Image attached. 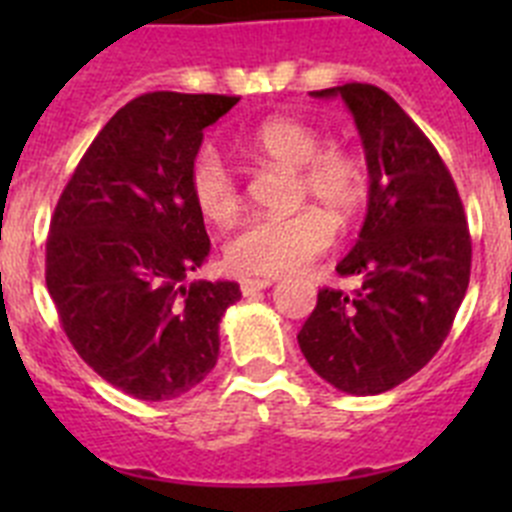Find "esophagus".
<instances>
[{"label":"esophagus","instance_id":"esophagus-1","mask_svg":"<svg viewBox=\"0 0 512 512\" xmlns=\"http://www.w3.org/2000/svg\"><path fill=\"white\" fill-rule=\"evenodd\" d=\"M274 284V279H266V277H246L241 279V292L243 295H256V292H261V289L271 287Z\"/></svg>","mask_w":512,"mask_h":512}]
</instances>
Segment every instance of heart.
Masks as SVG:
<instances>
[{
	"instance_id": "1",
	"label": "heart",
	"mask_w": 512,
	"mask_h": 512,
	"mask_svg": "<svg viewBox=\"0 0 512 512\" xmlns=\"http://www.w3.org/2000/svg\"><path fill=\"white\" fill-rule=\"evenodd\" d=\"M246 148L287 169H297V197L318 200L338 223H351L369 200V171L356 153L325 148L323 135L297 117H269L253 130ZM189 192L212 223H228L241 207V189L223 158L202 148L189 169ZM333 241V220L318 207L284 217H251L225 241L223 259L235 274L279 277L307 264Z\"/></svg>"
}]
</instances>
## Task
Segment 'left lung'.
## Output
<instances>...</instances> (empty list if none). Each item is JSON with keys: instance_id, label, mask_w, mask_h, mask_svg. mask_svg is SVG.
I'll list each match as a JSON object with an SVG mask.
<instances>
[{"instance_id": "1", "label": "left lung", "mask_w": 512, "mask_h": 512, "mask_svg": "<svg viewBox=\"0 0 512 512\" xmlns=\"http://www.w3.org/2000/svg\"><path fill=\"white\" fill-rule=\"evenodd\" d=\"M369 166L359 241L338 261L354 292L320 289L297 333L307 364L348 395H379L436 356L467 295L472 238L443 158L400 104L374 84H343Z\"/></svg>"}]
</instances>
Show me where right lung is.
Here are the masks:
<instances>
[{
	"instance_id": "add662e5",
	"label": "right lung",
	"mask_w": 512,
	"mask_h": 512,
	"mask_svg": "<svg viewBox=\"0 0 512 512\" xmlns=\"http://www.w3.org/2000/svg\"><path fill=\"white\" fill-rule=\"evenodd\" d=\"M241 97L148 92L110 117L58 197L45 284L63 333L102 379L138 400H174L220 354L235 282L184 284L210 253L189 192L202 130Z\"/></svg>"
}]
</instances>
